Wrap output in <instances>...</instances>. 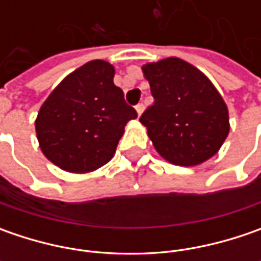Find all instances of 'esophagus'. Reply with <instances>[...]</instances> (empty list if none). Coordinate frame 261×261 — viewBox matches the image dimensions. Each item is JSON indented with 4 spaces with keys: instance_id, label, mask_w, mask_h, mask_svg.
Instances as JSON below:
<instances>
[{
    "instance_id": "obj_1",
    "label": "esophagus",
    "mask_w": 261,
    "mask_h": 261,
    "mask_svg": "<svg viewBox=\"0 0 261 261\" xmlns=\"http://www.w3.org/2000/svg\"><path fill=\"white\" fill-rule=\"evenodd\" d=\"M136 113H138V116H141L142 113H144V110H145V106L142 105V103H139V105L136 106Z\"/></svg>"
}]
</instances>
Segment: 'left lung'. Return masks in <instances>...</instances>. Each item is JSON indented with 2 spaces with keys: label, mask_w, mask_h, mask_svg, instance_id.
<instances>
[{
  "label": "left lung",
  "mask_w": 261,
  "mask_h": 261,
  "mask_svg": "<svg viewBox=\"0 0 261 261\" xmlns=\"http://www.w3.org/2000/svg\"><path fill=\"white\" fill-rule=\"evenodd\" d=\"M154 105L139 122L156 152L174 166H199L215 155L229 134L228 107L211 80L180 58L142 66Z\"/></svg>",
  "instance_id": "1"
}]
</instances>
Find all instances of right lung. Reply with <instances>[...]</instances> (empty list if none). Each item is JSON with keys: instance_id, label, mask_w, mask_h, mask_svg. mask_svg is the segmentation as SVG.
<instances>
[{"instance_id": "obj_1", "label": "right lung", "mask_w": 261, "mask_h": 261, "mask_svg": "<svg viewBox=\"0 0 261 261\" xmlns=\"http://www.w3.org/2000/svg\"><path fill=\"white\" fill-rule=\"evenodd\" d=\"M115 66L90 61L66 75L42 105L35 127L43 155L68 173H91L115 155L129 120L136 119L115 86Z\"/></svg>"}]
</instances>
